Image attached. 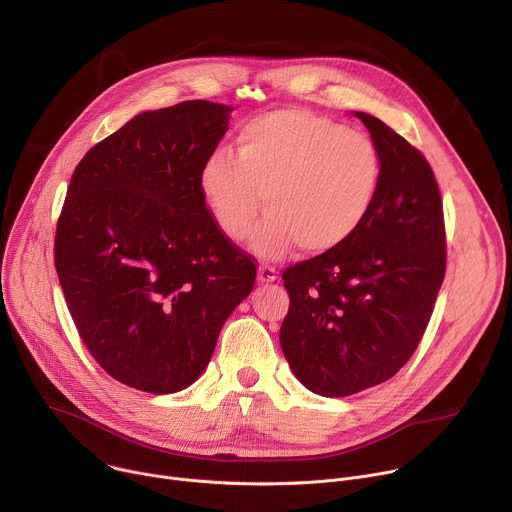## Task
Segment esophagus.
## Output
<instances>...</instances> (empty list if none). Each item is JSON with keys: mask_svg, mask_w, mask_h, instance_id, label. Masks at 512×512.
<instances>
[{"mask_svg": "<svg viewBox=\"0 0 512 512\" xmlns=\"http://www.w3.org/2000/svg\"><path fill=\"white\" fill-rule=\"evenodd\" d=\"M257 277L261 284H269V282H275L277 280V269L271 267V265H259L257 269Z\"/></svg>", "mask_w": 512, "mask_h": 512, "instance_id": "esophagus-1", "label": "esophagus"}]
</instances>
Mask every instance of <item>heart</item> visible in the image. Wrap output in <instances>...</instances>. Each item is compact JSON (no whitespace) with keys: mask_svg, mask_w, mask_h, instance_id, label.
I'll return each instance as SVG.
<instances>
[{"mask_svg":"<svg viewBox=\"0 0 512 512\" xmlns=\"http://www.w3.org/2000/svg\"><path fill=\"white\" fill-rule=\"evenodd\" d=\"M382 157L363 132L308 110H273L251 118L237 155L214 151L202 165L200 192L216 224L241 241L263 206L269 210L251 249L280 257L292 245L310 255L347 243L376 206Z\"/></svg>","mask_w":512,"mask_h":512,"instance_id":"1","label":"heart"}]
</instances>
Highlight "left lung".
<instances>
[{"label":"left lung","instance_id":"obj_1","mask_svg":"<svg viewBox=\"0 0 512 512\" xmlns=\"http://www.w3.org/2000/svg\"><path fill=\"white\" fill-rule=\"evenodd\" d=\"M382 157L374 210L341 247L284 271L282 351L314 394L378 386L421 343L445 277L439 185L425 155L388 124L355 112Z\"/></svg>","mask_w":512,"mask_h":512}]
</instances>
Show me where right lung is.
<instances>
[{"label": "right lung", "instance_id": "obj_1", "mask_svg": "<svg viewBox=\"0 0 512 512\" xmlns=\"http://www.w3.org/2000/svg\"><path fill=\"white\" fill-rule=\"evenodd\" d=\"M232 108L143 112L73 171L55 265L81 341L114 380L173 394L206 369L257 267L210 214L200 171Z\"/></svg>", "mask_w": 512, "mask_h": 512}]
</instances>
